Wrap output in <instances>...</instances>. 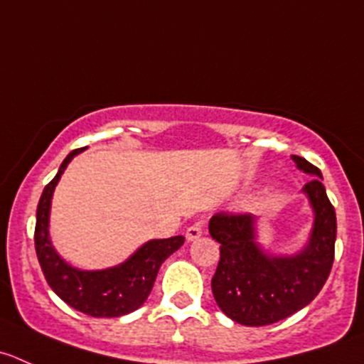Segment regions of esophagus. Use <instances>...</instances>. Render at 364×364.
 <instances>
[{"label":"esophagus","instance_id":"34e87169","mask_svg":"<svg viewBox=\"0 0 364 364\" xmlns=\"http://www.w3.org/2000/svg\"><path fill=\"white\" fill-rule=\"evenodd\" d=\"M203 224H200V222H196V224H192L186 229V240H188V242H193V240H197L199 236H203Z\"/></svg>","mask_w":364,"mask_h":364}]
</instances>
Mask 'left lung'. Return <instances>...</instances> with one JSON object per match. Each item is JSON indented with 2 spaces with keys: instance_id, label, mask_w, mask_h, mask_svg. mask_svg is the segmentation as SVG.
Segmentation results:
<instances>
[{
  "instance_id": "1",
  "label": "left lung",
  "mask_w": 364,
  "mask_h": 364,
  "mask_svg": "<svg viewBox=\"0 0 364 364\" xmlns=\"http://www.w3.org/2000/svg\"><path fill=\"white\" fill-rule=\"evenodd\" d=\"M291 160L299 171L316 176L302 188L315 213L304 249L291 256L268 254L256 242V217L250 213H217L210 220L211 238L220 243L211 291L218 308L242 326H270L306 308L333 268L336 213L322 172L301 156Z\"/></svg>"
}]
</instances>
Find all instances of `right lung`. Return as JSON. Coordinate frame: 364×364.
Listing matches in <instances>:
<instances>
[{"label": "right lung", "mask_w": 364, "mask_h": 364, "mask_svg": "<svg viewBox=\"0 0 364 364\" xmlns=\"http://www.w3.org/2000/svg\"><path fill=\"white\" fill-rule=\"evenodd\" d=\"M81 151L74 149L67 154L56 176L42 192L37 206L35 250L46 281L65 304L96 318H115L135 311L147 301L161 263L185 243V236L149 240L124 263L105 270H81L63 261L49 238V210L60 176Z\"/></svg>", "instance_id": "right-lung-1"}]
</instances>
